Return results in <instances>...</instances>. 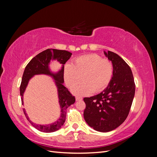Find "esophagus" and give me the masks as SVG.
<instances>
[{"mask_svg": "<svg viewBox=\"0 0 157 157\" xmlns=\"http://www.w3.org/2000/svg\"><path fill=\"white\" fill-rule=\"evenodd\" d=\"M81 100H82V98L76 97V101H81Z\"/></svg>", "mask_w": 157, "mask_h": 157, "instance_id": "1", "label": "esophagus"}]
</instances>
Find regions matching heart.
Segmentation results:
<instances>
[{
    "label": "heart",
    "mask_w": 157,
    "mask_h": 157,
    "mask_svg": "<svg viewBox=\"0 0 157 157\" xmlns=\"http://www.w3.org/2000/svg\"><path fill=\"white\" fill-rule=\"evenodd\" d=\"M113 72V65L110 60L91 54L75 58L71 65L66 64L63 69V78L66 85L71 88L79 81L82 76L83 82L71 90L74 94L82 96L106 88L111 81Z\"/></svg>",
    "instance_id": "b5f03b06"
}]
</instances>
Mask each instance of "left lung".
I'll return each instance as SVG.
<instances>
[{"label": "left lung", "instance_id": "8db88e82", "mask_svg": "<svg viewBox=\"0 0 157 157\" xmlns=\"http://www.w3.org/2000/svg\"><path fill=\"white\" fill-rule=\"evenodd\" d=\"M114 68L111 82L96 96L84 98V118L94 130L108 132L124 122L134 98L136 86L132 70L125 61L113 52L103 51Z\"/></svg>", "mask_w": 157, "mask_h": 157}]
</instances>
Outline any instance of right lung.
Masks as SVG:
<instances>
[{"instance_id": "add662e5", "label": "right lung", "mask_w": 157, "mask_h": 157, "mask_svg": "<svg viewBox=\"0 0 157 157\" xmlns=\"http://www.w3.org/2000/svg\"><path fill=\"white\" fill-rule=\"evenodd\" d=\"M72 54L66 50L47 49L34 57L27 65L21 79L20 85V96L23 105V94L29 80L35 75H44L54 80L58 91V101L60 106V116L58 120L48 124H36L30 121L25 109H23L27 119L36 129L42 132L50 133L58 130L65 121L67 109L75 102V98L72 96L67 88L64 86L63 69L64 65L71 58ZM57 60L62 65V67L57 72H53L49 68L51 61Z\"/></svg>"}]
</instances>
